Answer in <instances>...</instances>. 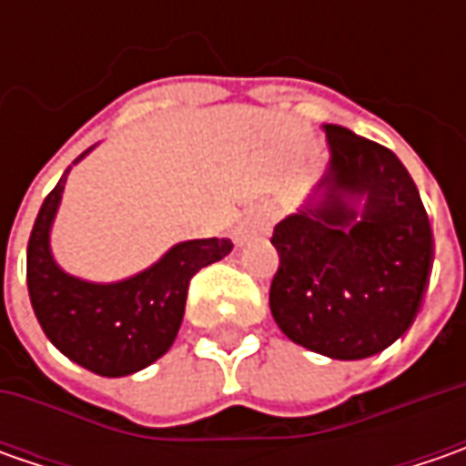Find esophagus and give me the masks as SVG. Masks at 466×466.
Masks as SVG:
<instances>
[{
  "label": "esophagus",
  "instance_id": "obj_1",
  "mask_svg": "<svg viewBox=\"0 0 466 466\" xmlns=\"http://www.w3.org/2000/svg\"><path fill=\"white\" fill-rule=\"evenodd\" d=\"M272 220H275V212L272 209H257V212H251L241 225H238V230H236V241L246 243L251 236H257V233H267L269 228H272Z\"/></svg>",
  "mask_w": 466,
  "mask_h": 466
}]
</instances>
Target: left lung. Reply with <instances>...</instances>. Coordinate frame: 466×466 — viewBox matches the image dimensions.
I'll return each instance as SVG.
<instances>
[{
  "label": "left lung",
  "instance_id": "1",
  "mask_svg": "<svg viewBox=\"0 0 466 466\" xmlns=\"http://www.w3.org/2000/svg\"><path fill=\"white\" fill-rule=\"evenodd\" d=\"M324 132L329 168L303 209L272 233L279 267L269 309L296 345L360 360L415 321L433 269V233L397 155L337 124Z\"/></svg>",
  "mask_w": 466,
  "mask_h": 466
}]
</instances>
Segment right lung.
<instances>
[{"instance_id": "add662e5", "label": "right lung", "mask_w": 466, "mask_h": 466, "mask_svg": "<svg viewBox=\"0 0 466 466\" xmlns=\"http://www.w3.org/2000/svg\"><path fill=\"white\" fill-rule=\"evenodd\" d=\"M66 173L44 199L27 241L30 303L46 337L69 360L108 379L129 376L168 352L184 319L188 282L202 267L228 257L233 243H176L145 272L108 285L72 278L54 261L48 246Z\"/></svg>"}]
</instances>
